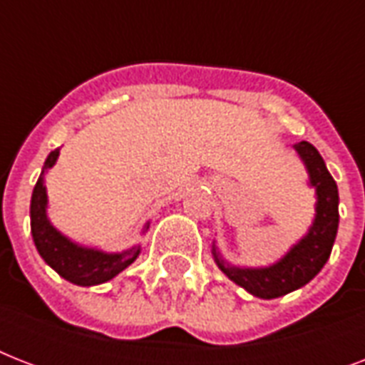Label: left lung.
I'll use <instances>...</instances> for the list:
<instances>
[{"instance_id": "1", "label": "left lung", "mask_w": 365, "mask_h": 365, "mask_svg": "<svg viewBox=\"0 0 365 365\" xmlns=\"http://www.w3.org/2000/svg\"><path fill=\"white\" fill-rule=\"evenodd\" d=\"M294 148L301 155V159L305 160L311 174V183L317 187L318 195L317 220L309 235L282 261L267 269H235L227 265L220 255L214 254L217 267L235 284H239L261 299H274L289 294L317 277L331 254L339 227L337 183L324 165L322 155L309 142L295 143Z\"/></svg>"}]
</instances>
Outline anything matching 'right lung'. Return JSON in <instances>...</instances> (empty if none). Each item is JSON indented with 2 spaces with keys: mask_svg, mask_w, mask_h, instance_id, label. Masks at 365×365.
<instances>
[{
  "mask_svg": "<svg viewBox=\"0 0 365 365\" xmlns=\"http://www.w3.org/2000/svg\"><path fill=\"white\" fill-rule=\"evenodd\" d=\"M58 153L60 149L51 151L45 160V166H43L41 176L37 180L34 193H31V237H34L36 248L45 259V263H48L60 277L70 280L71 284L96 286V284L108 282L136 259L140 248H130L123 254H102L96 250L76 246L48 223L47 214H45L47 193H45L43 174L56 163Z\"/></svg>",
  "mask_w": 365,
  "mask_h": 365,
  "instance_id": "right-lung-1",
  "label": "right lung"
}]
</instances>
